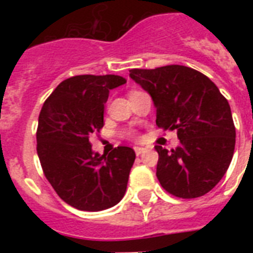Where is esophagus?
Masks as SVG:
<instances>
[{
  "mask_svg": "<svg viewBox=\"0 0 253 253\" xmlns=\"http://www.w3.org/2000/svg\"><path fill=\"white\" fill-rule=\"evenodd\" d=\"M134 150H135V154L138 155V156L139 155H142L143 152H146V148H144V147H135Z\"/></svg>",
  "mask_w": 253,
  "mask_h": 253,
  "instance_id": "34e87169",
  "label": "esophagus"
}]
</instances>
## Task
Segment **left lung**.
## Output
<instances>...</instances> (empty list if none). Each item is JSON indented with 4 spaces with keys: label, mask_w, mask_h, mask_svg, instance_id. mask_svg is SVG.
I'll list each match as a JSON object with an SVG mask.
<instances>
[{
    "label": "left lung",
    "mask_w": 253,
    "mask_h": 253,
    "mask_svg": "<svg viewBox=\"0 0 253 253\" xmlns=\"http://www.w3.org/2000/svg\"><path fill=\"white\" fill-rule=\"evenodd\" d=\"M130 77L151 95L156 125L177 130L180 139L172 151L155 146L163 188L180 198L210 192L224 176L235 148L227 99L209 77L184 65L131 69Z\"/></svg>",
    "instance_id": "obj_1"
}]
</instances>
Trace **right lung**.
Listing matches in <instances>:
<instances>
[{"label": "right lung", "instance_id": "right-lung-1", "mask_svg": "<svg viewBox=\"0 0 253 253\" xmlns=\"http://www.w3.org/2000/svg\"><path fill=\"white\" fill-rule=\"evenodd\" d=\"M126 84L115 75H81L57 85L42 107L37 151L57 196L83 211H101L122 200L135 152L119 146L109 155L91 150L89 135L103 127L109 91Z\"/></svg>", "mask_w": 253, "mask_h": 253}]
</instances>
